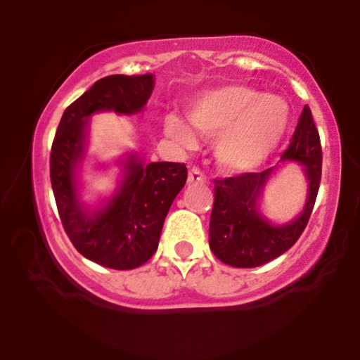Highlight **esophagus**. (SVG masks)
<instances>
[{
    "label": "esophagus",
    "instance_id": "esophagus-1",
    "mask_svg": "<svg viewBox=\"0 0 360 360\" xmlns=\"http://www.w3.org/2000/svg\"><path fill=\"white\" fill-rule=\"evenodd\" d=\"M188 183L189 184H200V183H206V176L203 174L200 167L193 166L189 169V174H188Z\"/></svg>",
    "mask_w": 360,
    "mask_h": 360
}]
</instances>
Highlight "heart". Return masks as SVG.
Returning <instances> with one entry per match:
<instances>
[{
    "label": "heart",
    "instance_id": "heart-1",
    "mask_svg": "<svg viewBox=\"0 0 360 360\" xmlns=\"http://www.w3.org/2000/svg\"><path fill=\"white\" fill-rule=\"evenodd\" d=\"M291 110L281 96L260 94L245 84L205 91L189 105V120L206 137H217L218 162L230 172H247L269 157L286 131ZM167 135L184 147L196 143V131L179 115L169 113Z\"/></svg>",
    "mask_w": 360,
    "mask_h": 360
}]
</instances>
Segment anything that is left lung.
Returning <instances> with one entry per match:
<instances>
[{"instance_id":"left-lung-1","label":"left lung","mask_w":360,"mask_h":360,"mask_svg":"<svg viewBox=\"0 0 360 360\" xmlns=\"http://www.w3.org/2000/svg\"><path fill=\"white\" fill-rule=\"evenodd\" d=\"M281 160L301 164L308 179L303 212L286 225H272L259 210V198L276 166L262 172H243L213 181L210 249L221 262L232 267H259L291 249L307 229L321 179L320 135L308 105Z\"/></svg>"}]
</instances>
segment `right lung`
Segmentation results:
<instances>
[{
	"label": "right lung",
	"instance_id": "right-lung-1",
	"mask_svg": "<svg viewBox=\"0 0 360 360\" xmlns=\"http://www.w3.org/2000/svg\"><path fill=\"white\" fill-rule=\"evenodd\" d=\"M152 89V74L103 77L65 108L52 142L51 183L62 226L81 255L110 269H135L155 254L164 220L184 188L188 169L179 162L146 164L131 154L117 193L96 212H88L77 198L76 167L84 157L91 115L139 113Z\"/></svg>",
	"mask_w": 360,
	"mask_h": 360
}]
</instances>
